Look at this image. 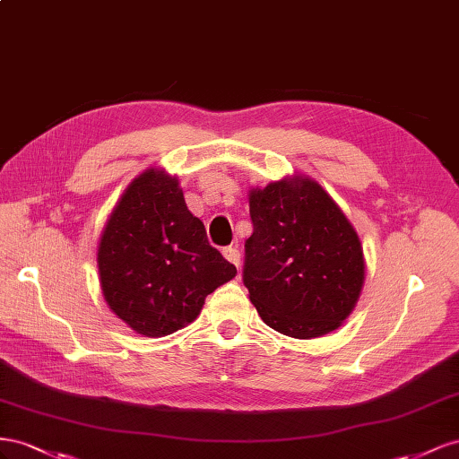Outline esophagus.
I'll list each match as a JSON object with an SVG mask.
<instances>
[{"label": "esophagus", "mask_w": 459, "mask_h": 459, "mask_svg": "<svg viewBox=\"0 0 459 459\" xmlns=\"http://www.w3.org/2000/svg\"><path fill=\"white\" fill-rule=\"evenodd\" d=\"M222 255H225V259H227V261H230V264H232L234 267H238V265H240V252L237 250V246H229V247H225V250H222Z\"/></svg>", "instance_id": "esophagus-1"}]
</instances>
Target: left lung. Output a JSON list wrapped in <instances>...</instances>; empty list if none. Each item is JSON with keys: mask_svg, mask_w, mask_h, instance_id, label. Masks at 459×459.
<instances>
[{"mask_svg": "<svg viewBox=\"0 0 459 459\" xmlns=\"http://www.w3.org/2000/svg\"><path fill=\"white\" fill-rule=\"evenodd\" d=\"M244 284L265 325L292 338L336 331L365 282L363 246L317 180L292 175L250 190Z\"/></svg>", "mask_w": 459, "mask_h": 459, "instance_id": "obj_1", "label": "left lung"}]
</instances>
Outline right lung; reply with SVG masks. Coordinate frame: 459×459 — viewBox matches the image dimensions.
I'll list each match as a JSON object with an SVG mask.
<instances>
[{
	"mask_svg": "<svg viewBox=\"0 0 459 459\" xmlns=\"http://www.w3.org/2000/svg\"><path fill=\"white\" fill-rule=\"evenodd\" d=\"M103 299L142 336H167L200 316L207 294L237 277L209 246L178 177L150 167L113 207L98 244Z\"/></svg>",
	"mask_w": 459,
	"mask_h": 459,
	"instance_id": "1",
	"label": "right lung"
}]
</instances>
